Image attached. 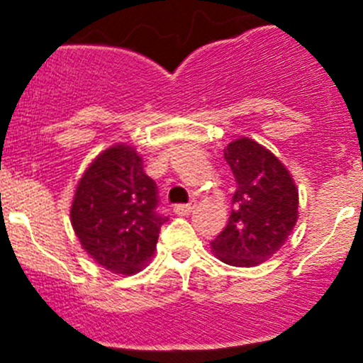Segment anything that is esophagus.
<instances>
[{
	"instance_id": "obj_1",
	"label": "esophagus",
	"mask_w": 363,
	"mask_h": 363,
	"mask_svg": "<svg viewBox=\"0 0 363 363\" xmlns=\"http://www.w3.org/2000/svg\"><path fill=\"white\" fill-rule=\"evenodd\" d=\"M191 208H193L191 203H179L174 207V212L177 216H188L189 212H191Z\"/></svg>"
}]
</instances>
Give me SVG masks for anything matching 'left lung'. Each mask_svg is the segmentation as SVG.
I'll use <instances>...</instances> for the list:
<instances>
[{"mask_svg": "<svg viewBox=\"0 0 363 363\" xmlns=\"http://www.w3.org/2000/svg\"><path fill=\"white\" fill-rule=\"evenodd\" d=\"M225 160L235 177L226 228L211 242L226 265L256 267L286 242L298 218V189L290 172L263 145L242 137L230 142Z\"/></svg>", "mask_w": 363, "mask_h": 363, "instance_id": "1", "label": "left lung"}]
</instances>
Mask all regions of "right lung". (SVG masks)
<instances>
[{"mask_svg":"<svg viewBox=\"0 0 363 363\" xmlns=\"http://www.w3.org/2000/svg\"><path fill=\"white\" fill-rule=\"evenodd\" d=\"M158 186L133 147L117 144L84 172L72 202V226L87 255L116 274L142 270L156 250L167 216Z\"/></svg>","mask_w":363,"mask_h":363,"instance_id":"add662e5","label":"right lung"}]
</instances>
